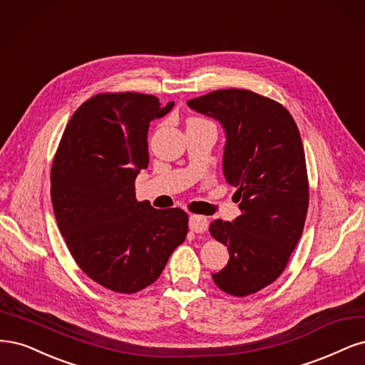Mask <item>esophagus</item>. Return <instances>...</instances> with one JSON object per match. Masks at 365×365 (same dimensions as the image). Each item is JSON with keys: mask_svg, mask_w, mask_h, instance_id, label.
<instances>
[{"mask_svg": "<svg viewBox=\"0 0 365 365\" xmlns=\"http://www.w3.org/2000/svg\"><path fill=\"white\" fill-rule=\"evenodd\" d=\"M190 229L195 233H203L207 229V220L202 215H191L190 217Z\"/></svg>", "mask_w": 365, "mask_h": 365, "instance_id": "obj_1", "label": "esophagus"}]
</instances>
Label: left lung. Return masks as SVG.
Masks as SVG:
<instances>
[{
    "instance_id": "obj_1",
    "label": "left lung",
    "mask_w": 365,
    "mask_h": 365,
    "mask_svg": "<svg viewBox=\"0 0 365 365\" xmlns=\"http://www.w3.org/2000/svg\"><path fill=\"white\" fill-rule=\"evenodd\" d=\"M187 106L225 130L222 173L241 209L233 221L210 225L230 256L212 279L232 296H249L280 276L302 237L309 191L299 128L284 106L245 89L214 91Z\"/></svg>"
}]
</instances>
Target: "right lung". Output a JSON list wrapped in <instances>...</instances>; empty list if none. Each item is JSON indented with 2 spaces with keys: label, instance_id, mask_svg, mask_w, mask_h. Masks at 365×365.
<instances>
[{
  "label": "right lung",
  "instance_id": "add662e5",
  "mask_svg": "<svg viewBox=\"0 0 365 365\" xmlns=\"http://www.w3.org/2000/svg\"><path fill=\"white\" fill-rule=\"evenodd\" d=\"M173 108L136 92L92 97L69 120L53 162L58 230L78 267L116 292L151 285L186 238V212L155 209L135 194L148 167L150 123Z\"/></svg>",
  "mask_w": 365,
  "mask_h": 365
}]
</instances>
